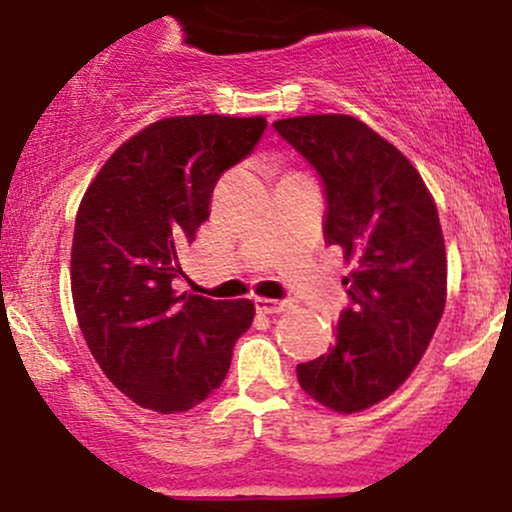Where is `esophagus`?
<instances>
[{
  "label": "esophagus",
  "instance_id": "1",
  "mask_svg": "<svg viewBox=\"0 0 512 512\" xmlns=\"http://www.w3.org/2000/svg\"><path fill=\"white\" fill-rule=\"evenodd\" d=\"M254 304L258 314H280L290 309V302L287 300H268V297H256Z\"/></svg>",
  "mask_w": 512,
  "mask_h": 512
}]
</instances>
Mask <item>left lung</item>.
Wrapping results in <instances>:
<instances>
[{
  "mask_svg": "<svg viewBox=\"0 0 512 512\" xmlns=\"http://www.w3.org/2000/svg\"><path fill=\"white\" fill-rule=\"evenodd\" d=\"M324 183V239L353 266L336 343L297 365L326 409L355 413L396 392L426 353L447 297L438 208L421 174L363 120L329 113L275 120Z\"/></svg>",
  "mask_w": 512,
  "mask_h": 512,
  "instance_id": "8db88e82",
  "label": "left lung"
}]
</instances>
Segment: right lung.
I'll use <instances>...</instances> for the list:
<instances>
[{"label": "right lung", "instance_id": "obj_1", "mask_svg": "<svg viewBox=\"0 0 512 512\" xmlns=\"http://www.w3.org/2000/svg\"><path fill=\"white\" fill-rule=\"evenodd\" d=\"M263 130L261 116L157 120L86 188L72 239L74 312L103 375L142 409L181 413L208 399L254 321L251 300L179 295L174 280L217 179Z\"/></svg>", "mask_w": 512, "mask_h": 512}]
</instances>
